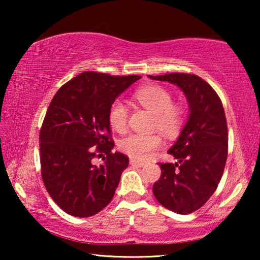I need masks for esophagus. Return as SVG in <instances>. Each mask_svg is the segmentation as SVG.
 Returning a JSON list of instances; mask_svg holds the SVG:
<instances>
[{"instance_id":"1","label":"esophagus","mask_w":260,"mask_h":260,"mask_svg":"<svg viewBox=\"0 0 260 260\" xmlns=\"http://www.w3.org/2000/svg\"><path fill=\"white\" fill-rule=\"evenodd\" d=\"M129 164L131 165L139 166V167H143L144 165H146V162H144V161H139V160H135V159H131L129 160Z\"/></svg>"}]
</instances>
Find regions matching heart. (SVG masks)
I'll return each instance as SVG.
<instances>
[{
    "label": "heart",
    "instance_id": "obj_1",
    "mask_svg": "<svg viewBox=\"0 0 260 260\" xmlns=\"http://www.w3.org/2000/svg\"><path fill=\"white\" fill-rule=\"evenodd\" d=\"M138 102L155 114L157 127L166 136H174L179 133L183 120V112L180 105L172 103V96L165 88L158 85L143 87L135 93ZM128 109L124 102L116 100L109 110V122L118 133H124L127 128ZM162 144L161 138L152 134H131L120 141V150L136 160H146L153 151Z\"/></svg>",
    "mask_w": 260,
    "mask_h": 260
}]
</instances>
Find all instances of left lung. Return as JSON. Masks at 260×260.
<instances>
[{
    "label": "left lung",
    "mask_w": 260,
    "mask_h": 260,
    "mask_svg": "<svg viewBox=\"0 0 260 260\" xmlns=\"http://www.w3.org/2000/svg\"><path fill=\"white\" fill-rule=\"evenodd\" d=\"M149 78L177 85L189 105L186 125L167 151L177 161L160 162L161 174L153 183V195L175 213H191L212 196L225 170L228 131L222 103L213 88L195 74Z\"/></svg>",
    "instance_id": "obj_1"
}]
</instances>
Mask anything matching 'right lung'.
<instances>
[{
    "instance_id": "1",
    "label": "right lung",
    "mask_w": 260,
    "mask_h": 260,
    "mask_svg": "<svg viewBox=\"0 0 260 260\" xmlns=\"http://www.w3.org/2000/svg\"><path fill=\"white\" fill-rule=\"evenodd\" d=\"M140 76L82 72L61 86L51 100L40 131L41 175L47 191L73 217H91L114 195L128 157L112 153L109 110ZM100 152L102 166L92 164Z\"/></svg>"
}]
</instances>
